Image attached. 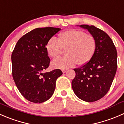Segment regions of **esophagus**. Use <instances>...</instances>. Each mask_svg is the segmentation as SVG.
Returning a JSON list of instances; mask_svg holds the SVG:
<instances>
[{"label":"esophagus","instance_id":"esophagus-1","mask_svg":"<svg viewBox=\"0 0 124 124\" xmlns=\"http://www.w3.org/2000/svg\"><path fill=\"white\" fill-rule=\"evenodd\" d=\"M67 69H63V70H62V73H66V72H67Z\"/></svg>","mask_w":124,"mask_h":124}]
</instances>
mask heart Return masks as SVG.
Masks as SVG:
<instances>
[{
    "label": "heart",
    "instance_id": "1",
    "mask_svg": "<svg viewBox=\"0 0 124 124\" xmlns=\"http://www.w3.org/2000/svg\"><path fill=\"white\" fill-rule=\"evenodd\" d=\"M96 41L93 35L84 31L70 29L58 35L57 39L52 38L46 45V50L52 58H57L66 49V57L52 62L54 68L66 69L77 64L84 65L90 62L95 54Z\"/></svg>",
    "mask_w": 124,
    "mask_h": 124
}]
</instances>
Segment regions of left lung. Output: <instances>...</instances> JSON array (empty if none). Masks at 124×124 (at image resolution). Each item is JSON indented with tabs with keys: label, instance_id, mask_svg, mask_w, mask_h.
Segmentation results:
<instances>
[{
	"label": "left lung",
	"instance_id": "1",
	"mask_svg": "<svg viewBox=\"0 0 124 124\" xmlns=\"http://www.w3.org/2000/svg\"><path fill=\"white\" fill-rule=\"evenodd\" d=\"M93 35L96 41L95 54L90 62L78 69L72 81L75 95L86 102L104 97L111 87L117 70V51L111 38L95 26H79Z\"/></svg>",
	"mask_w": 124,
	"mask_h": 124
}]
</instances>
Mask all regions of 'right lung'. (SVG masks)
<instances>
[{"mask_svg": "<svg viewBox=\"0 0 124 124\" xmlns=\"http://www.w3.org/2000/svg\"><path fill=\"white\" fill-rule=\"evenodd\" d=\"M60 28L46 27L32 30L18 40L11 55L12 73L22 96L29 101L41 103L53 95L60 69L43 71L49 66L46 43Z\"/></svg>", "mask_w": 124, "mask_h": 124, "instance_id": "1", "label": "right lung"}]
</instances>
